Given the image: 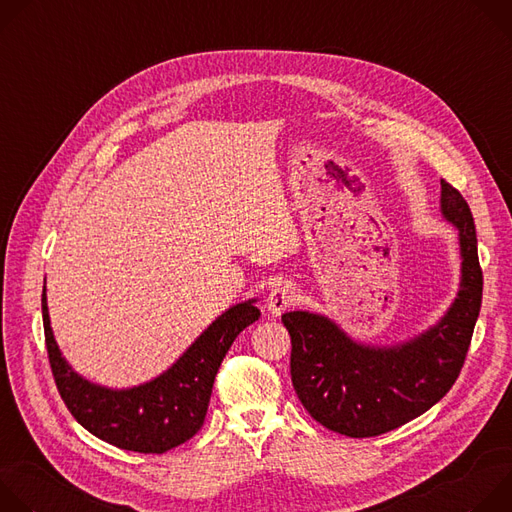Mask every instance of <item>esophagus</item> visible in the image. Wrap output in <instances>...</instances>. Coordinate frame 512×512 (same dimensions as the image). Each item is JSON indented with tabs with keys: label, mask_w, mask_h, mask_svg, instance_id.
Returning <instances> with one entry per match:
<instances>
[{
	"label": "esophagus",
	"mask_w": 512,
	"mask_h": 512,
	"mask_svg": "<svg viewBox=\"0 0 512 512\" xmlns=\"http://www.w3.org/2000/svg\"><path fill=\"white\" fill-rule=\"evenodd\" d=\"M298 300V289L291 283H279L271 289V294L267 298V310L273 316H279L287 308H291Z\"/></svg>",
	"instance_id": "34e87169"
}]
</instances>
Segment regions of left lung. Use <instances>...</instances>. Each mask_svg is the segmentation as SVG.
Instances as JSON below:
<instances>
[{"label": "left lung", "instance_id": "8db88e82", "mask_svg": "<svg viewBox=\"0 0 512 512\" xmlns=\"http://www.w3.org/2000/svg\"><path fill=\"white\" fill-rule=\"evenodd\" d=\"M442 212L460 231L462 283L450 312L425 334L375 348L352 342L324 316H281L291 336V383L324 427L348 437H375L419 417L456 383L480 314L482 267L470 206L446 180Z\"/></svg>", "mask_w": 512, "mask_h": 512}]
</instances>
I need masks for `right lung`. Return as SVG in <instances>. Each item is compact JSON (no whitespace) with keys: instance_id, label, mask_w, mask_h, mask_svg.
<instances>
[{"instance_id":"add662e5","label":"right lung","mask_w":512,"mask_h":512,"mask_svg":"<svg viewBox=\"0 0 512 512\" xmlns=\"http://www.w3.org/2000/svg\"><path fill=\"white\" fill-rule=\"evenodd\" d=\"M259 316L253 300L233 306L164 375L127 391H111L81 379L60 356L50 330L46 289L42 294L46 350L64 405L99 440L139 454H164L198 433L218 367L235 338Z\"/></svg>"}]
</instances>
